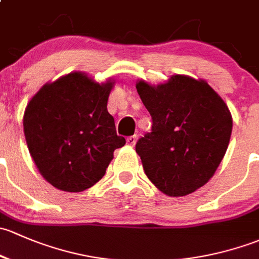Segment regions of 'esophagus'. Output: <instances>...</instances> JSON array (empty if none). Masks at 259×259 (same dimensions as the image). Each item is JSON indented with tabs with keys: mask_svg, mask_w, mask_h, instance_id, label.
I'll use <instances>...</instances> for the list:
<instances>
[{
	"mask_svg": "<svg viewBox=\"0 0 259 259\" xmlns=\"http://www.w3.org/2000/svg\"><path fill=\"white\" fill-rule=\"evenodd\" d=\"M136 142H137V136H136V135L130 136V137H127V145L135 146Z\"/></svg>",
	"mask_w": 259,
	"mask_h": 259,
	"instance_id": "34e87169",
	"label": "esophagus"
}]
</instances>
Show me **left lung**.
Returning <instances> with one entry per match:
<instances>
[{
	"label": "left lung",
	"mask_w": 259,
	"mask_h": 259,
	"mask_svg": "<svg viewBox=\"0 0 259 259\" xmlns=\"http://www.w3.org/2000/svg\"><path fill=\"white\" fill-rule=\"evenodd\" d=\"M152 131L136 143L143 169L164 194L182 197L206 185L227 151L232 116L203 79L175 74L166 83L136 84Z\"/></svg>",
	"instance_id": "1"
}]
</instances>
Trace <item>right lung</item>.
<instances>
[{"label": "right lung", "instance_id": "obj_1", "mask_svg": "<svg viewBox=\"0 0 259 259\" xmlns=\"http://www.w3.org/2000/svg\"><path fill=\"white\" fill-rule=\"evenodd\" d=\"M113 82L97 83L72 72L46 83L23 114V132L32 159L45 180L66 192H82L105 176L117 136L107 101Z\"/></svg>", "mask_w": 259, "mask_h": 259}]
</instances>
